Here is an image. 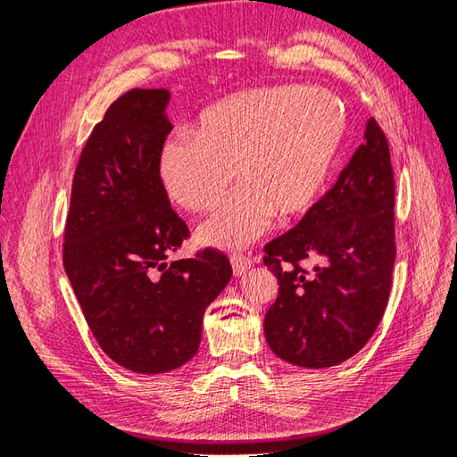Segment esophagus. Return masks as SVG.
I'll use <instances>...</instances> for the list:
<instances>
[{"mask_svg": "<svg viewBox=\"0 0 457 457\" xmlns=\"http://www.w3.org/2000/svg\"><path fill=\"white\" fill-rule=\"evenodd\" d=\"M230 265H232L234 276H237V278H240L242 274H245L247 270L252 269V259L242 255V253H234V255H230Z\"/></svg>", "mask_w": 457, "mask_h": 457, "instance_id": "esophagus-1", "label": "esophagus"}]
</instances>
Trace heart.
<instances>
[{
    "label": "heart",
    "mask_w": 457,
    "mask_h": 457,
    "mask_svg": "<svg viewBox=\"0 0 457 457\" xmlns=\"http://www.w3.org/2000/svg\"><path fill=\"white\" fill-rule=\"evenodd\" d=\"M345 112L334 95L305 86L257 87L202 110L192 131L163 143L156 175L187 212H210L237 177L240 185L198 228V240L238 250L276 215L292 220L316 204L334 170Z\"/></svg>",
    "instance_id": "heart-1"
}]
</instances>
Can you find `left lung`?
Wrapping results in <instances>:
<instances>
[{
	"instance_id": "obj_1",
	"label": "left lung",
	"mask_w": 457,
	"mask_h": 457,
	"mask_svg": "<svg viewBox=\"0 0 457 457\" xmlns=\"http://www.w3.org/2000/svg\"><path fill=\"white\" fill-rule=\"evenodd\" d=\"M393 210L389 145L370 118L334 188L297 227L265 245V265L280 286L265 316L276 356L301 368H329L370 341L391 292Z\"/></svg>"
}]
</instances>
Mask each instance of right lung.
Returning a JSON list of instances; mask_svg holds the SVG:
<instances>
[{"instance_id":"1","label":"right lung","mask_w":457,"mask_h":457,"mask_svg":"<svg viewBox=\"0 0 457 457\" xmlns=\"http://www.w3.org/2000/svg\"><path fill=\"white\" fill-rule=\"evenodd\" d=\"M170 99L168 89H131L108 106L81 150L64 227V270L86 322L135 373L187 364L207 305L232 276L215 250L165 261L188 237L156 175Z\"/></svg>"}]
</instances>
